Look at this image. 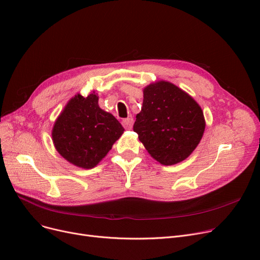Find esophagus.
Returning <instances> with one entry per match:
<instances>
[{"instance_id": "esophagus-1", "label": "esophagus", "mask_w": 260, "mask_h": 260, "mask_svg": "<svg viewBox=\"0 0 260 260\" xmlns=\"http://www.w3.org/2000/svg\"><path fill=\"white\" fill-rule=\"evenodd\" d=\"M122 126L126 128V129H131L133 126V118L128 117L126 119L122 120Z\"/></svg>"}]
</instances>
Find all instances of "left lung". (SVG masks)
Returning <instances> with one entry per match:
<instances>
[{
	"label": "left lung",
	"instance_id": "8db88e82",
	"mask_svg": "<svg viewBox=\"0 0 260 260\" xmlns=\"http://www.w3.org/2000/svg\"><path fill=\"white\" fill-rule=\"evenodd\" d=\"M141 112L133 130L151 157L163 165L186 159L200 144L205 131L202 108L189 94L166 81L143 90Z\"/></svg>",
	"mask_w": 260,
	"mask_h": 260
}]
</instances>
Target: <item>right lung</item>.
Masks as SVG:
<instances>
[{
	"instance_id": "1",
	"label": "right lung",
	"mask_w": 260,
	"mask_h": 260,
	"mask_svg": "<svg viewBox=\"0 0 260 260\" xmlns=\"http://www.w3.org/2000/svg\"><path fill=\"white\" fill-rule=\"evenodd\" d=\"M124 129L112 114L99 108L98 96L80 94L59 114L52 140L61 157L82 169H92L106 157Z\"/></svg>"
}]
</instances>
